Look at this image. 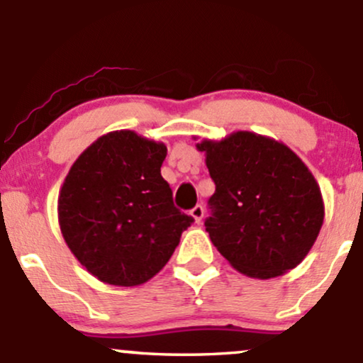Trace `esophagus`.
Returning a JSON list of instances; mask_svg holds the SVG:
<instances>
[{
	"instance_id": "34e87169",
	"label": "esophagus",
	"mask_w": 363,
	"mask_h": 363,
	"mask_svg": "<svg viewBox=\"0 0 363 363\" xmlns=\"http://www.w3.org/2000/svg\"><path fill=\"white\" fill-rule=\"evenodd\" d=\"M203 215H205V208H203L201 205H196L193 210H191V216L194 218L196 223H199L203 220Z\"/></svg>"
}]
</instances>
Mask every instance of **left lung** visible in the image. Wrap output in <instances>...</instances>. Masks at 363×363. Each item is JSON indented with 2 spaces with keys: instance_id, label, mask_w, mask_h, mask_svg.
<instances>
[{
  "instance_id": "left-lung-1",
  "label": "left lung",
  "mask_w": 363,
  "mask_h": 363,
  "mask_svg": "<svg viewBox=\"0 0 363 363\" xmlns=\"http://www.w3.org/2000/svg\"><path fill=\"white\" fill-rule=\"evenodd\" d=\"M196 148L216 186L206 232L232 268L268 280L301 264L324 222L320 187L301 157L252 131L205 138Z\"/></svg>"
}]
</instances>
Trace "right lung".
Masks as SVG:
<instances>
[{"mask_svg":"<svg viewBox=\"0 0 363 363\" xmlns=\"http://www.w3.org/2000/svg\"><path fill=\"white\" fill-rule=\"evenodd\" d=\"M162 141L131 129L97 138L74 160L57 198L62 239L91 277L138 286L167 264L194 222L172 203Z\"/></svg>","mask_w":363,"mask_h":363,"instance_id":"add662e5","label":"right lung"}]
</instances>
